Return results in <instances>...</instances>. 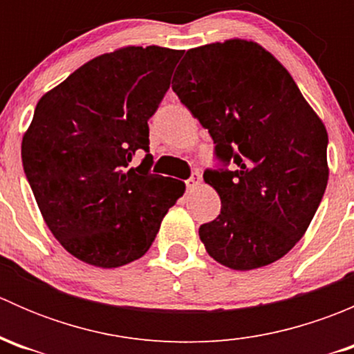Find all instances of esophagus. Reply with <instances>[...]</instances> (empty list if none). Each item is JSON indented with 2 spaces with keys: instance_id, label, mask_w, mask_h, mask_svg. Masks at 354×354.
Returning a JSON list of instances; mask_svg holds the SVG:
<instances>
[{
  "instance_id": "esophagus-1",
  "label": "esophagus",
  "mask_w": 354,
  "mask_h": 354,
  "mask_svg": "<svg viewBox=\"0 0 354 354\" xmlns=\"http://www.w3.org/2000/svg\"><path fill=\"white\" fill-rule=\"evenodd\" d=\"M185 183H187L188 190H194L195 187H198V185L202 183V176H200L198 173H192V176L188 178V180L185 181Z\"/></svg>"
}]
</instances>
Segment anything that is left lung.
<instances>
[{
    "mask_svg": "<svg viewBox=\"0 0 354 354\" xmlns=\"http://www.w3.org/2000/svg\"><path fill=\"white\" fill-rule=\"evenodd\" d=\"M173 91L221 162L203 173L221 197L219 216L198 230L207 253L234 270L279 260L305 234L329 180L320 118L286 68L241 39L187 51Z\"/></svg>",
    "mask_w": 354,
    "mask_h": 354,
    "instance_id": "obj_1",
    "label": "left lung"
}]
</instances>
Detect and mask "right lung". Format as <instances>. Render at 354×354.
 <instances>
[{
    "mask_svg": "<svg viewBox=\"0 0 354 354\" xmlns=\"http://www.w3.org/2000/svg\"><path fill=\"white\" fill-rule=\"evenodd\" d=\"M183 56L176 49H118L75 70L41 97L22 140L25 176L46 224L66 252L113 269L151 248L185 183L152 174L149 118Z\"/></svg>",
    "mask_w": 354,
    "mask_h": 354,
    "instance_id": "add662e5",
    "label": "right lung"
}]
</instances>
